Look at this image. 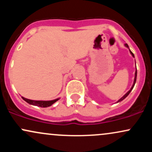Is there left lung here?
Wrapping results in <instances>:
<instances>
[{
    "label": "left lung",
    "mask_w": 152,
    "mask_h": 152,
    "mask_svg": "<svg viewBox=\"0 0 152 152\" xmlns=\"http://www.w3.org/2000/svg\"><path fill=\"white\" fill-rule=\"evenodd\" d=\"M125 46H126L127 47V48H129V46H128V45H127V44H126H126H125ZM130 53H132V56H133L134 57V53H132V51H131V50H130ZM137 71H136V72H135V78H134V84H133V86H132V88H131V89H130L129 91H128V92H127V93H126V94H125V95H124V96H123V97H122V98H121V99H119V100H118V102H121V101H122V100H124V99L125 98H126V97L127 96H128V95H129V94H130V92H131V91H132V89H133V88H134V85H135L136 81H137Z\"/></svg>",
    "instance_id": "8db88e82"
}]
</instances>
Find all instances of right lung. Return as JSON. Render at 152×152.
<instances>
[{"label":"right lung","instance_id":"right-lung-1","mask_svg":"<svg viewBox=\"0 0 152 152\" xmlns=\"http://www.w3.org/2000/svg\"><path fill=\"white\" fill-rule=\"evenodd\" d=\"M22 99H23L24 101H26L27 103L31 104V105L40 106V107H43V108L48 107V106H51L52 104H54L56 101L58 100V99H55V100H52V101H34V100H30V99H26L24 98V97H22Z\"/></svg>","mask_w":152,"mask_h":152}]
</instances>
